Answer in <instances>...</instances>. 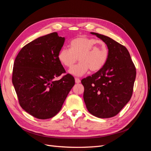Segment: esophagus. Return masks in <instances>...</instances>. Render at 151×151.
<instances>
[{
    "label": "esophagus",
    "mask_w": 151,
    "mask_h": 151,
    "mask_svg": "<svg viewBox=\"0 0 151 151\" xmlns=\"http://www.w3.org/2000/svg\"><path fill=\"white\" fill-rule=\"evenodd\" d=\"M75 82L76 83H81V80L79 78H75Z\"/></svg>",
    "instance_id": "34e87169"
}]
</instances>
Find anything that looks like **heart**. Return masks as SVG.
<instances>
[{"instance_id":"1","label":"heart","mask_w":151,"mask_h":151,"mask_svg":"<svg viewBox=\"0 0 151 151\" xmlns=\"http://www.w3.org/2000/svg\"><path fill=\"white\" fill-rule=\"evenodd\" d=\"M108 53L107 45L104 42L83 36L72 40L70 48H61L58 58L62 65L68 68L74 65L78 58L80 62L70 72L76 76H82L89 70L92 72L101 70L106 64Z\"/></svg>"}]
</instances>
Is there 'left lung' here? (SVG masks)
Segmentation results:
<instances>
[{"mask_svg":"<svg viewBox=\"0 0 151 151\" xmlns=\"http://www.w3.org/2000/svg\"><path fill=\"white\" fill-rule=\"evenodd\" d=\"M106 44L108 57L101 70L82 79L88 111L101 118L115 116L130 101L136 68L126 47L106 36L91 32Z\"/></svg>","mask_w":151,"mask_h":151,"instance_id":"1","label":"left lung"}]
</instances>
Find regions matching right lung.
<instances>
[{
  "label": "right lung",
  "instance_id": "1",
  "mask_svg": "<svg viewBox=\"0 0 151 151\" xmlns=\"http://www.w3.org/2000/svg\"><path fill=\"white\" fill-rule=\"evenodd\" d=\"M65 38L57 33L36 39L22 47L14 63L12 81L19 103L27 113L45 120L60 111L68 93L75 84L58 58Z\"/></svg>",
  "mask_w": 151,
  "mask_h": 151
}]
</instances>
